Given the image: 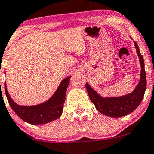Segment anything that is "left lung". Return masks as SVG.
Instances as JSON below:
<instances>
[{
	"instance_id": "left-lung-1",
	"label": "left lung",
	"mask_w": 154,
	"mask_h": 154,
	"mask_svg": "<svg viewBox=\"0 0 154 154\" xmlns=\"http://www.w3.org/2000/svg\"><path fill=\"white\" fill-rule=\"evenodd\" d=\"M134 45L140 61L141 73L140 81L131 93L121 97H103L99 95L88 83H86V88L90 100L94 104L96 109L101 114L112 118H119L127 116L134 111L143 99L147 86L144 59L136 42H134Z\"/></svg>"
}]
</instances>
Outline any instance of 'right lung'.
Listing matches in <instances>:
<instances>
[{
	"label": "right lung",
	"instance_id": "1",
	"mask_svg": "<svg viewBox=\"0 0 154 154\" xmlns=\"http://www.w3.org/2000/svg\"><path fill=\"white\" fill-rule=\"evenodd\" d=\"M70 78L71 77H68L62 80L57 91L49 100L35 106H21L15 103L9 94L5 82L6 95L11 108L20 119L30 125H44L57 120L61 116Z\"/></svg>",
	"mask_w": 154,
	"mask_h": 154
}]
</instances>
